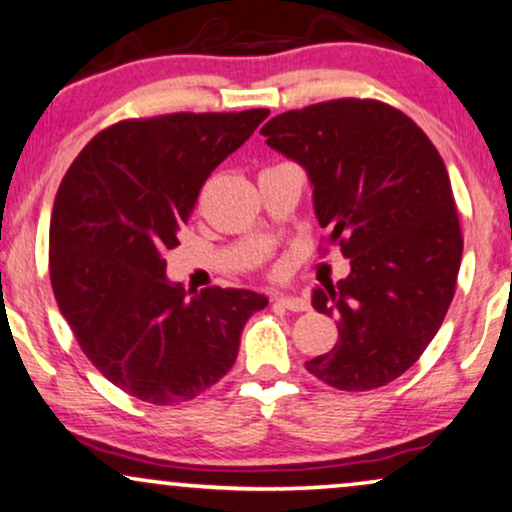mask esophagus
I'll return each mask as SVG.
<instances>
[{
    "mask_svg": "<svg viewBox=\"0 0 512 512\" xmlns=\"http://www.w3.org/2000/svg\"><path fill=\"white\" fill-rule=\"evenodd\" d=\"M273 301L275 304H280L282 308H287V311H294V313H304L311 308L306 299H301V296H292V294H273Z\"/></svg>",
    "mask_w": 512,
    "mask_h": 512,
    "instance_id": "34e87169",
    "label": "esophagus"
}]
</instances>
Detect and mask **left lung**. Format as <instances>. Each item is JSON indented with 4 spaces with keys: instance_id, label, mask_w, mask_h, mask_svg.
Wrapping results in <instances>:
<instances>
[{
    "instance_id": "8db88e82",
    "label": "left lung",
    "mask_w": 512,
    "mask_h": 512,
    "mask_svg": "<svg viewBox=\"0 0 512 512\" xmlns=\"http://www.w3.org/2000/svg\"><path fill=\"white\" fill-rule=\"evenodd\" d=\"M261 132L306 168L318 223L351 258L344 280L313 289L339 339L306 370L342 391L384 387L422 356L456 292L463 235L444 161L406 113L375 99L280 113Z\"/></svg>"
}]
</instances>
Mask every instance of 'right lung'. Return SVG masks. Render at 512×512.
<instances>
[{"label":"right lung","mask_w":512,"mask_h":512,"mask_svg":"<svg viewBox=\"0 0 512 512\" xmlns=\"http://www.w3.org/2000/svg\"><path fill=\"white\" fill-rule=\"evenodd\" d=\"M268 113L130 118L92 137L63 175L49 225L56 304L94 368L135 399L173 406L213 387L246 320L268 306L249 289L187 292L163 258L213 168Z\"/></svg>","instance_id":"1"}]
</instances>
